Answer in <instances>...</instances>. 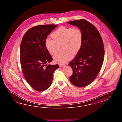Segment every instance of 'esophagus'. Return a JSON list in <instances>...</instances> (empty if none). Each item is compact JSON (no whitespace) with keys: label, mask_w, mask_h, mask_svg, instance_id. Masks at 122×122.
<instances>
[{"label":"esophagus","mask_w":122,"mask_h":122,"mask_svg":"<svg viewBox=\"0 0 122 122\" xmlns=\"http://www.w3.org/2000/svg\"><path fill=\"white\" fill-rule=\"evenodd\" d=\"M59 66H60V67H63V66H65V64H59Z\"/></svg>","instance_id":"1"}]
</instances>
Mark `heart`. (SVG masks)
Returning <instances> with one entry per match:
<instances>
[{
    "label": "heart",
    "mask_w": 122,
    "mask_h": 122,
    "mask_svg": "<svg viewBox=\"0 0 122 122\" xmlns=\"http://www.w3.org/2000/svg\"><path fill=\"white\" fill-rule=\"evenodd\" d=\"M53 39L47 38L45 42L46 48L51 55L56 52V43L62 41L63 50L57 53L54 56L56 62L65 63L70 60L73 54L80 50L83 40V34L78 28L61 26L51 33Z\"/></svg>",
    "instance_id": "heart-1"
}]
</instances>
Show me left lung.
Returning a JSON list of instances; mask_svg holds the SVG:
<instances>
[{"mask_svg": "<svg viewBox=\"0 0 122 122\" xmlns=\"http://www.w3.org/2000/svg\"><path fill=\"white\" fill-rule=\"evenodd\" d=\"M67 23L78 27L83 34L80 49L69 65L73 70L70 77L71 83L78 87H84L93 81L100 71L104 59L103 42L97 29L86 20Z\"/></svg>", "mask_w": 122, "mask_h": 122, "instance_id": "1", "label": "left lung"}]
</instances>
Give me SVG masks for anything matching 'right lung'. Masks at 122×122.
Instances as JSON below:
<instances>
[{"label": "right lung", "mask_w": 122, "mask_h": 122, "mask_svg": "<svg viewBox=\"0 0 122 122\" xmlns=\"http://www.w3.org/2000/svg\"><path fill=\"white\" fill-rule=\"evenodd\" d=\"M58 25H37L27 31L22 38L20 59L23 74L27 82L36 91L48 89L52 84L54 71L58 64L47 63L53 60L46 48L48 35Z\"/></svg>", "instance_id": "add662e5"}]
</instances>
